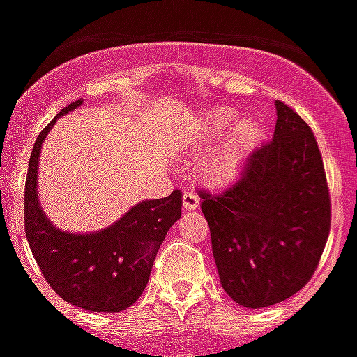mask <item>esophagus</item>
<instances>
[{
    "mask_svg": "<svg viewBox=\"0 0 357 357\" xmlns=\"http://www.w3.org/2000/svg\"><path fill=\"white\" fill-rule=\"evenodd\" d=\"M200 206V198L196 195L195 190H185L183 192V207L187 211H192L196 207Z\"/></svg>",
    "mask_w": 357,
    "mask_h": 357,
    "instance_id": "obj_1",
    "label": "esophagus"
}]
</instances>
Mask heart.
<instances>
[{
  "label": "heart",
  "instance_id": "b5f03b06",
  "mask_svg": "<svg viewBox=\"0 0 357 357\" xmlns=\"http://www.w3.org/2000/svg\"><path fill=\"white\" fill-rule=\"evenodd\" d=\"M234 109H218L213 113L207 122L204 123V135L207 137H218L235 122ZM257 135V123L254 120H243L234 128V131L226 135L222 142L213 150V153L204 162V172L215 183H222L234 178L237 174L241 162H243L246 151L254 142Z\"/></svg>",
  "mask_w": 357,
  "mask_h": 357
}]
</instances>
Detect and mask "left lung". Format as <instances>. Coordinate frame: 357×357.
I'll return each mask as SVG.
<instances>
[{"instance_id": "8db88e82", "label": "left lung", "mask_w": 357, "mask_h": 357, "mask_svg": "<svg viewBox=\"0 0 357 357\" xmlns=\"http://www.w3.org/2000/svg\"><path fill=\"white\" fill-rule=\"evenodd\" d=\"M274 139L255 148L241 178L198 190L224 291L244 307H268L310 282L332 222L330 190L315 135L276 102Z\"/></svg>"}]
</instances>
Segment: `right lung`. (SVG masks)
I'll return each mask as SVG.
<instances>
[{
  "instance_id": "add662e5",
  "label": "right lung",
  "mask_w": 357,
  "mask_h": 357,
  "mask_svg": "<svg viewBox=\"0 0 357 357\" xmlns=\"http://www.w3.org/2000/svg\"><path fill=\"white\" fill-rule=\"evenodd\" d=\"M81 103L83 100L70 103L57 119ZM55 120L42 129L31 151L24 200L25 237L42 276L61 298L81 310L116 313L133 305L144 291L157 250L181 217V192L176 189L167 198L140 202L96 234L57 229L42 213L36 196L40 148Z\"/></svg>"
}]
</instances>
